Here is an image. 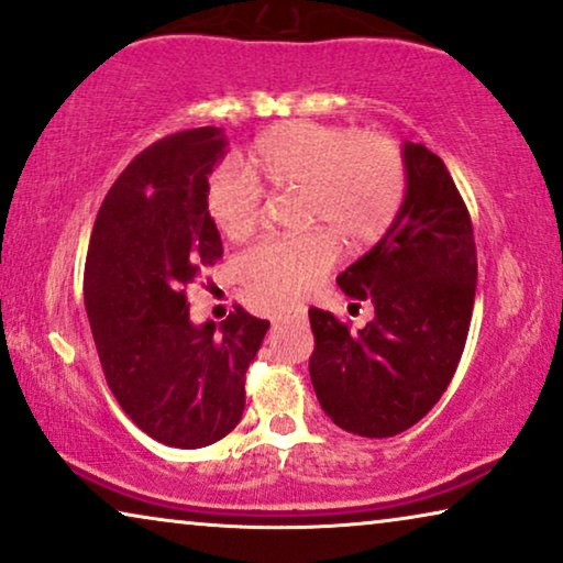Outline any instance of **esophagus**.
I'll use <instances>...</instances> for the list:
<instances>
[{"label": "esophagus", "mask_w": 563, "mask_h": 563, "mask_svg": "<svg viewBox=\"0 0 563 563\" xmlns=\"http://www.w3.org/2000/svg\"><path fill=\"white\" fill-rule=\"evenodd\" d=\"M289 320L305 322V312H287V314H276L274 318V322H289Z\"/></svg>", "instance_id": "1"}]
</instances>
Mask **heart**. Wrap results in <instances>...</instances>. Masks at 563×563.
I'll return each mask as SVG.
<instances>
[{"label":"heart","mask_w":563,"mask_h":563,"mask_svg":"<svg viewBox=\"0 0 563 563\" xmlns=\"http://www.w3.org/2000/svg\"><path fill=\"white\" fill-rule=\"evenodd\" d=\"M251 166L272 187L302 189V220L331 230L266 238L245 253L243 276L253 289L289 302L310 291L333 266V233L351 249L374 243L397 218L407 189L402 151L387 135L291 120L253 143ZM264 191L235 161L207 181L205 207L228 238H245L258 225Z\"/></svg>","instance_id":"b5f03b06"}]
</instances>
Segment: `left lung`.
Wrapping results in <instances>:
<instances>
[{
	"label": "left lung",
	"mask_w": 563,
	"mask_h": 563,
	"mask_svg": "<svg viewBox=\"0 0 563 563\" xmlns=\"http://www.w3.org/2000/svg\"><path fill=\"white\" fill-rule=\"evenodd\" d=\"M407 189L397 218L338 287L374 305V320L349 330L312 307L310 379L338 428L389 438L426 418L453 379L474 310L476 245L449 168L405 141Z\"/></svg>",
	"instance_id": "left-lung-1"
}]
</instances>
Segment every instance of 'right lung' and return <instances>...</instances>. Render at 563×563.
Listing matches in <instances>:
<instances>
[{
  "label": "right lung",
  "mask_w": 563,
  "mask_h": 563,
  "mask_svg": "<svg viewBox=\"0 0 563 563\" xmlns=\"http://www.w3.org/2000/svg\"><path fill=\"white\" fill-rule=\"evenodd\" d=\"M225 153L222 128H195L130 161L99 207L84 272L112 395L143 433L174 449H202L241 422L245 372L268 330L243 307L220 325L189 318L184 287L222 256L205 189Z\"/></svg>",
  "instance_id": "obj_1"
}]
</instances>
